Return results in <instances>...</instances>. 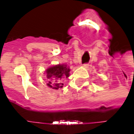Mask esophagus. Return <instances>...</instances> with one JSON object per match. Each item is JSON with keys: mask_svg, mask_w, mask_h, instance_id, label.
I'll return each mask as SVG.
<instances>
[{"mask_svg": "<svg viewBox=\"0 0 134 134\" xmlns=\"http://www.w3.org/2000/svg\"><path fill=\"white\" fill-rule=\"evenodd\" d=\"M89 66V64H88V63H86V64H84L83 65H82V67H88Z\"/></svg>", "mask_w": 134, "mask_h": 134, "instance_id": "esophagus-1", "label": "esophagus"}]
</instances>
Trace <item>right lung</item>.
<instances>
[{"instance_id":"add662e5","label":"right lung","mask_w":134,"mask_h":134,"mask_svg":"<svg viewBox=\"0 0 134 134\" xmlns=\"http://www.w3.org/2000/svg\"><path fill=\"white\" fill-rule=\"evenodd\" d=\"M69 72L70 69L66 65H57L47 69L46 77L49 80L48 86L53 89L62 88L64 84L61 83V80L69 77Z\"/></svg>"}]
</instances>
